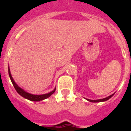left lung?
<instances>
[{
  "instance_id": "left-lung-1",
  "label": "left lung",
  "mask_w": 131,
  "mask_h": 131,
  "mask_svg": "<svg viewBox=\"0 0 131 131\" xmlns=\"http://www.w3.org/2000/svg\"><path fill=\"white\" fill-rule=\"evenodd\" d=\"M113 94H112V95L110 96H109L106 97V98H102V99H99V100H89V99H86V100H87L88 101L91 102H104V101H106V100H109L110 98H112V97L113 96Z\"/></svg>"
}]
</instances>
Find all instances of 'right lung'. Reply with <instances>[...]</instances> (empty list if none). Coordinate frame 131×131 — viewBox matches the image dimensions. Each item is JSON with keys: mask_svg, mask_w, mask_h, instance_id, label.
<instances>
[{"mask_svg": "<svg viewBox=\"0 0 131 131\" xmlns=\"http://www.w3.org/2000/svg\"><path fill=\"white\" fill-rule=\"evenodd\" d=\"M8 73H9V76H10V80H11L12 83V84H13L14 86L16 91L18 92V93L19 94V95L21 96L22 97L26 98V99H27V100H31V101L39 102V101H41V100H45V99H47V98H48V97L50 96L52 94H54L56 91V89H54L52 92H49V93L45 94H41V95H35V94H32L28 93V92H25L24 89H22L21 88L19 87L18 84L15 83L14 80L13 79V78H12V77L11 73H10V68H8Z\"/></svg>", "mask_w": 131, "mask_h": 131, "instance_id": "add662e5", "label": "right lung"}]
</instances>
